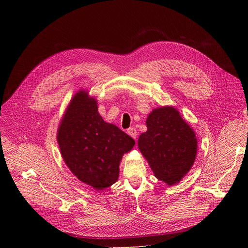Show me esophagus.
<instances>
[{
	"label": "esophagus",
	"instance_id": "esophagus-1",
	"mask_svg": "<svg viewBox=\"0 0 248 248\" xmlns=\"http://www.w3.org/2000/svg\"><path fill=\"white\" fill-rule=\"evenodd\" d=\"M127 134L131 136L133 139H137V135H138V133H137V129L136 128H134V127H132V128H128L127 129Z\"/></svg>",
	"mask_w": 248,
	"mask_h": 248
}]
</instances>
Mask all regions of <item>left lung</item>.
Returning <instances> with one entry per match:
<instances>
[{
  "instance_id": "left-lung-1",
  "label": "left lung",
  "mask_w": 248,
  "mask_h": 248,
  "mask_svg": "<svg viewBox=\"0 0 248 248\" xmlns=\"http://www.w3.org/2000/svg\"><path fill=\"white\" fill-rule=\"evenodd\" d=\"M138 140L141 155L155 178L168 186L178 184L196 159V134L173 107L154 108Z\"/></svg>"
}]
</instances>
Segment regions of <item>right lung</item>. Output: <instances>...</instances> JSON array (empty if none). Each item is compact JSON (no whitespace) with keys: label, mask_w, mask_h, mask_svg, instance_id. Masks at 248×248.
Wrapping results in <instances>:
<instances>
[{"label":"right lung","mask_w":248,"mask_h":248,"mask_svg":"<svg viewBox=\"0 0 248 248\" xmlns=\"http://www.w3.org/2000/svg\"><path fill=\"white\" fill-rule=\"evenodd\" d=\"M57 141L71 173L97 191L115 183L123 155L135 146L133 138L103 121L96 99L84 89L74 94L65 110Z\"/></svg>","instance_id":"right-lung-1"}]
</instances>
